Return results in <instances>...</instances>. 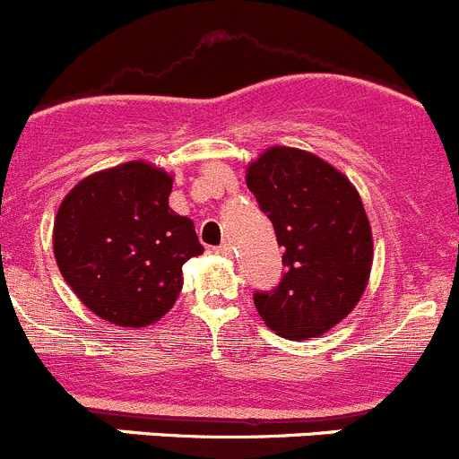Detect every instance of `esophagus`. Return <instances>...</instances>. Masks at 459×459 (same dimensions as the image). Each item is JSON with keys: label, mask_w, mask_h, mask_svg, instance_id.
<instances>
[{"label": "esophagus", "mask_w": 459, "mask_h": 459, "mask_svg": "<svg viewBox=\"0 0 459 459\" xmlns=\"http://www.w3.org/2000/svg\"><path fill=\"white\" fill-rule=\"evenodd\" d=\"M216 254H221V256H231V245L230 243H221L219 247H216Z\"/></svg>", "instance_id": "1"}]
</instances>
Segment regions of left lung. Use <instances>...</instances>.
<instances>
[{
	"label": "left lung",
	"instance_id": "obj_1",
	"mask_svg": "<svg viewBox=\"0 0 459 459\" xmlns=\"http://www.w3.org/2000/svg\"><path fill=\"white\" fill-rule=\"evenodd\" d=\"M247 187L274 225L285 267L276 288L254 292L258 315L292 342L328 333L357 306L373 265L359 194L328 162L290 147L252 162Z\"/></svg>",
	"mask_w": 459,
	"mask_h": 459
}]
</instances>
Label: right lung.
<instances>
[{"label": "right lung", "mask_w": 459, "mask_h": 459, "mask_svg": "<svg viewBox=\"0 0 459 459\" xmlns=\"http://www.w3.org/2000/svg\"><path fill=\"white\" fill-rule=\"evenodd\" d=\"M169 194L171 176L135 160L89 176L62 201L57 267L100 319L143 328L178 299L183 263L203 245L192 221L171 212Z\"/></svg>", "instance_id": "1"}]
</instances>
